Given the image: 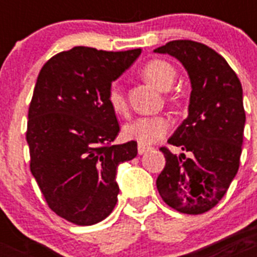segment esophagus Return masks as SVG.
<instances>
[{
	"mask_svg": "<svg viewBox=\"0 0 257 257\" xmlns=\"http://www.w3.org/2000/svg\"><path fill=\"white\" fill-rule=\"evenodd\" d=\"M149 147H147V145H143V144H139L138 145V153L139 154H144V153H147V152L149 151Z\"/></svg>",
	"mask_w": 257,
	"mask_h": 257,
	"instance_id": "34e87169",
	"label": "esophagus"
}]
</instances>
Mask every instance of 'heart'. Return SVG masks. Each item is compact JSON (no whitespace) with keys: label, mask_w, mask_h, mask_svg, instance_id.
<instances>
[{"label":"heart","mask_w":257,"mask_h":257,"mask_svg":"<svg viewBox=\"0 0 257 257\" xmlns=\"http://www.w3.org/2000/svg\"><path fill=\"white\" fill-rule=\"evenodd\" d=\"M142 74L160 90L167 91L172 87L176 78V70L169 61L153 59L142 68ZM108 103L113 112L124 114L127 112V99L123 88L119 85H112L108 92ZM171 122L163 115L135 118L123 126V136L143 145H151L158 142L169 133Z\"/></svg>","instance_id":"heart-1"}]
</instances>
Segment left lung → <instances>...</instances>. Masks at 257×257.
Segmentation results:
<instances>
[{"label": "left lung", "instance_id": "obj_1", "mask_svg": "<svg viewBox=\"0 0 257 257\" xmlns=\"http://www.w3.org/2000/svg\"><path fill=\"white\" fill-rule=\"evenodd\" d=\"M154 52L178 59L192 85L188 117L167 140L190 157L162 147L166 166L157 189L174 210L199 215L219 203L238 172L246 123L242 85L225 59L199 42L171 41Z\"/></svg>", "mask_w": 257, "mask_h": 257}]
</instances>
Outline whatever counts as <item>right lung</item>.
<instances>
[{"instance_id": "add662e5", "label": "right lung", "mask_w": 257, "mask_h": 257, "mask_svg": "<svg viewBox=\"0 0 257 257\" xmlns=\"http://www.w3.org/2000/svg\"><path fill=\"white\" fill-rule=\"evenodd\" d=\"M140 54L77 46L52 56L37 77L27 127L31 172L49 207L76 225L112 212L118 165L138 154L134 140L112 145L119 124L108 92Z\"/></svg>"}]
</instances>
